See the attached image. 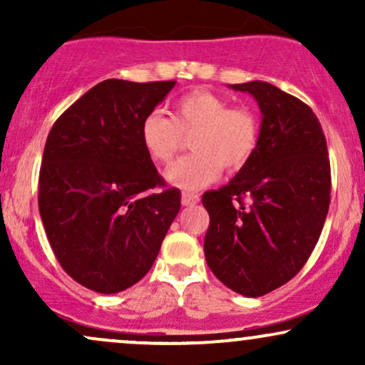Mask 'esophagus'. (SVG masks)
<instances>
[{
    "mask_svg": "<svg viewBox=\"0 0 365 365\" xmlns=\"http://www.w3.org/2000/svg\"><path fill=\"white\" fill-rule=\"evenodd\" d=\"M199 195L197 194H190V192H183L182 194V204L183 206H195L199 202Z\"/></svg>",
    "mask_w": 365,
    "mask_h": 365,
    "instance_id": "obj_1",
    "label": "esophagus"
}]
</instances>
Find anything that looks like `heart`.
<instances>
[{
	"mask_svg": "<svg viewBox=\"0 0 365 365\" xmlns=\"http://www.w3.org/2000/svg\"><path fill=\"white\" fill-rule=\"evenodd\" d=\"M192 137L194 154L178 159L165 177L182 190L211 185L223 173L242 170L259 145V120L249 108H232L211 91L187 92L173 103L170 116L153 111L142 120L140 139L149 158L170 163Z\"/></svg>",
	"mask_w": 365,
	"mask_h": 365,
	"instance_id": "heart-1",
	"label": "heart"
}]
</instances>
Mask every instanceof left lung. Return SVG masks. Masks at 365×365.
I'll return each instance as SVG.
<instances>
[{
  "mask_svg": "<svg viewBox=\"0 0 365 365\" xmlns=\"http://www.w3.org/2000/svg\"><path fill=\"white\" fill-rule=\"evenodd\" d=\"M262 113L259 145L228 185L206 192L209 269L230 290L262 297L299 273L329 209L331 170L322 127L307 104L262 81L233 83Z\"/></svg>",
  "mask_w": 365,
  "mask_h": 365,
  "instance_id": "8db88e82",
  "label": "left lung"
}]
</instances>
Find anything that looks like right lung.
<instances>
[{"mask_svg":"<svg viewBox=\"0 0 365 365\" xmlns=\"http://www.w3.org/2000/svg\"><path fill=\"white\" fill-rule=\"evenodd\" d=\"M175 81L108 78L54 121L39 173V212L61 267L98 293L140 282L180 211L140 139ZM154 187H163L156 192Z\"/></svg>","mask_w":365,"mask_h":365,"instance_id":"obj_1","label":"right lung"}]
</instances>
